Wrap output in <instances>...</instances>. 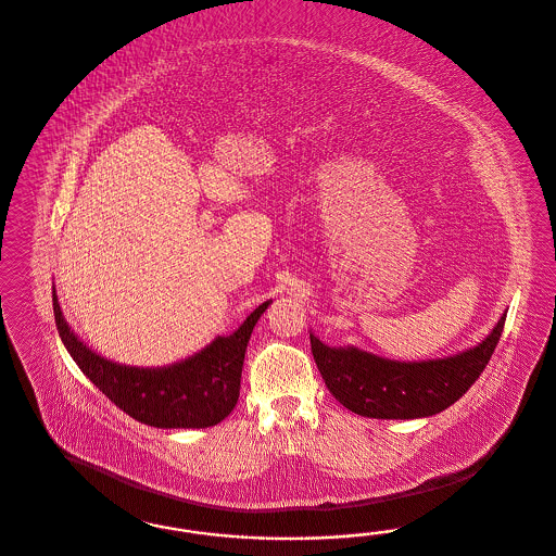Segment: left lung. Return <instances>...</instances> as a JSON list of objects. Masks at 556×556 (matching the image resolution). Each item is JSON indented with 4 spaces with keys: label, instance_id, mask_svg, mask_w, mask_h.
I'll list each match as a JSON object with an SVG mask.
<instances>
[{
    "label": "left lung",
    "instance_id": "left-lung-1",
    "mask_svg": "<svg viewBox=\"0 0 556 556\" xmlns=\"http://www.w3.org/2000/svg\"><path fill=\"white\" fill-rule=\"evenodd\" d=\"M501 316L479 346L447 359L392 362L355 346L330 349L309 334L312 355L326 388L349 410L371 419H421L445 410L479 380L497 349Z\"/></svg>",
    "mask_w": 556,
    "mask_h": 556
}]
</instances>
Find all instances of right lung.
I'll list each match as a JSON object with an SVG mask.
<instances>
[{
	"mask_svg": "<svg viewBox=\"0 0 556 556\" xmlns=\"http://www.w3.org/2000/svg\"><path fill=\"white\" fill-rule=\"evenodd\" d=\"M268 304L256 307L230 337H217L185 362L152 369L115 364L84 345L63 320L53 291L59 337L77 367L123 413L157 429H205L230 415L240 396L252 328Z\"/></svg>",
	"mask_w": 556,
	"mask_h": 556,
	"instance_id": "right-lung-1",
	"label": "right lung"
}]
</instances>
